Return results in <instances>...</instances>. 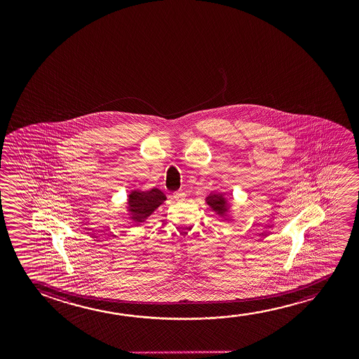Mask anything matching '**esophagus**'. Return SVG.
Masks as SVG:
<instances>
[{
	"mask_svg": "<svg viewBox=\"0 0 359 359\" xmlns=\"http://www.w3.org/2000/svg\"><path fill=\"white\" fill-rule=\"evenodd\" d=\"M172 197H174V200H175V201L182 202L185 201V197H187V195H185V192L177 191L174 192Z\"/></svg>",
	"mask_w": 359,
	"mask_h": 359,
	"instance_id": "1",
	"label": "esophagus"
}]
</instances>
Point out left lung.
Instances as JSON below:
<instances>
[{"label": "left lung", "mask_w": 359, "mask_h": 359, "mask_svg": "<svg viewBox=\"0 0 359 359\" xmlns=\"http://www.w3.org/2000/svg\"><path fill=\"white\" fill-rule=\"evenodd\" d=\"M206 203L211 207L212 211L216 212L218 216L223 217L228 221V212H229V201L221 192H211L206 197Z\"/></svg>", "instance_id": "left-lung-1"}]
</instances>
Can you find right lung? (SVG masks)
Instances as JSON below:
<instances>
[{"mask_svg":"<svg viewBox=\"0 0 359 359\" xmlns=\"http://www.w3.org/2000/svg\"><path fill=\"white\" fill-rule=\"evenodd\" d=\"M167 196L159 189H151L148 191L133 190L130 192L128 198V217L135 223H142L163 202Z\"/></svg>","mask_w":359,"mask_h":359,"instance_id":"add662e5","label":"right lung"}]
</instances>
